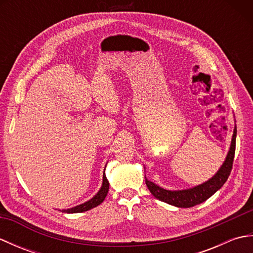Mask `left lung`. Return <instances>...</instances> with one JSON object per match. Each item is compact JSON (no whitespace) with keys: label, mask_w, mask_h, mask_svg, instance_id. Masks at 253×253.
<instances>
[{"label":"left lung","mask_w":253,"mask_h":253,"mask_svg":"<svg viewBox=\"0 0 253 253\" xmlns=\"http://www.w3.org/2000/svg\"><path fill=\"white\" fill-rule=\"evenodd\" d=\"M236 135H237V128L235 126L232 143H230L227 157L225 159L223 165L217 170V173L208 181L193 188H189V189L168 190L155 185L154 182L148 180L146 176H144L148 189L159 200L169 203L170 206H175L177 208H191L208 200L218 189H221L222 186L226 182L230 171H232L236 149Z\"/></svg>","instance_id":"obj_1"}]
</instances>
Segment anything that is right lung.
<instances>
[{
  "instance_id": "obj_1",
  "label": "right lung",
  "mask_w": 253,
  "mask_h": 253,
  "mask_svg": "<svg viewBox=\"0 0 253 253\" xmlns=\"http://www.w3.org/2000/svg\"><path fill=\"white\" fill-rule=\"evenodd\" d=\"M109 187H110L109 180H107L105 174H103V182H102L101 189L98 191V193H96V195L92 199H90L89 201L84 202L83 204H79V206H77V207H74V208L67 209V210H60V211L64 212V213H82V212L89 211V210L98 207L99 204H101L104 201V199L107 195V191H109Z\"/></svg>"
}]
</instances>
